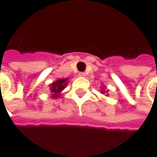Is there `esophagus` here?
Segmentation results:
<instances>
[{
	"label": "esophagus",
	"mask_w": 157,
	"mask_h": 157,
	"mask_svg": "<svg viewBox=\"0 0 157 157\" xmlns=\"http://www.w3.org/2000/svg\"><path fill=\"white\" fill-rule=\"evenodd\" d=\"M79 76H81V77H84V76H86V74H85V73H83V72H81V73H79Z\"/></svg>",
	"instance_id": "obj_1"
}]
</instances>
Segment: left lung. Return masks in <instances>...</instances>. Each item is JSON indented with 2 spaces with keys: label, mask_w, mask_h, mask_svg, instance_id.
<instances>
[{
  "label": "left lung",
  "mask_w": 157,
  "mask_h": 157,
  "mask_svg": "<svg viewBox=\"0 0 157 157\" xmlns=\"http://www.w3.org/2000/svg\"><path fill=\"white\" fill-rule=\"evenodd\" d=\"M101 94H106V95H105V96H107V95H108V94H107L108 90L106 89V87H105V86H104V85L102 86V88L101 89Z\"/></svg>",
  "instance_id": "left-lung-1"
}]
</instances>
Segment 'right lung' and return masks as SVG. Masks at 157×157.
<instances>
[{
    "label": "right lung",
    "mask_w": 157,
    "mask_h": 157,
    "mask_svg": "<svg viewBox=\"0 0 157 157\" xmlns=\"http://www.w3.org/2000/svg\"><path fill=\"white\" fill-rule=\"evenodd\" d=\"M69 80H70L69 78L57 79L56 81L53 82L49 85L50 90H51V93H52V99H57L58 97H60L61 93L66 87Z\"/></svg>",
    "instance_id": "1"
}]
</instances>
